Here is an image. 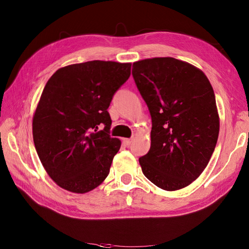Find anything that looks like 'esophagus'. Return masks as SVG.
<instances>
[{"mask_svg":"<svg viewBox=\"0 0 249 249\" xmlns=\"http://www.w3.org/2000/svg\"><path fill=\"white\" fill-rule=\"evenodd\" d=\"M132 139H129V138H124V144L125 145H130L131 144V143H132Z\"/></svg>","mask_w":249,"mask_h":249,"instance_id":"esophagus-1","label":"esophagus"}]
</instances>
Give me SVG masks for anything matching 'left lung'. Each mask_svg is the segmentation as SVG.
Listing matches in <instances>:
<instances>
[{
    "mask_svg": "<svg viewBox=\"0 0 249 249\" xmlns=\"http://www.w3.org/2000/svg\"><path fill=\"white\" fill-rule=\"evenodd\" d=\"M132 74L152 117L150 148L142 172L163 190L190 185L205 170L219 134V116L206 74L164 57L133 63Z\"/></svg>",
    "mask_w": 249,
    "mask_h": 249,
    "instance_id": "8db88e82",
    "label": "left lung"
}]
</instances>
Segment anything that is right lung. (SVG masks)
<instances>
[{"mask_svg":"<svg viewBox=\"0 0 249 249\" xmlns=\"http://www.w3.org/2000/svg\"><path fill=\"white\" fill-rule=\"evenodd\" d=\"M131 65L71 64L46 84L33 117V140L44 169L63 189L86 193L108 177L120 148V140L110 136L108 108L130 78Z\"/></svg>","mask_w":249,"mask_h":249,"instance_id":"1","label":"right lung"}]
</instances>
